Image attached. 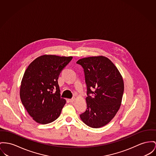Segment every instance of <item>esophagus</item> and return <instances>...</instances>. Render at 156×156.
I'll return each instance as SVG.
<instances>
[{
    "label": "esophagus",
    "mask_w": 156,
    "mask_h": 156,
    "mask_svg": "<svg viewBox=\"0 0 156 156\" xmlns=\"http://www.w3.org/2000/svg\"><path fill=\"white\" fill-rule=\"evenodd\" d=\"M75 100H76V98H72V99H69L70 102H74Z\"/></svg>",
    "instance_id": "obj_1"
}]
</instances>
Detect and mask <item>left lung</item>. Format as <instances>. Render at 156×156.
<instances>
[{"mask_svg": "<svg viewBox=\"0 0 156 156\" xmlns=\"http://www.w3.org/2000/svg\"><path fill=\"white\" fill-rule=\"evenodd\" d=\"M77 63L84 69L88 96L86 111L80 118L90 127H102L120 108L124 90L122 77L114 64L103 55L83 58Z\"/></svg>", "mask_w": 156, "mask_h": 156, "instance_id": "8db88e82", "label": "left lung"}]
</instances>
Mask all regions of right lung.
Here are the masks:
<instances>
[{
    "label": "right lung",
    "mask_w": 156,
    "mask_h": 156,
    "mask_svg": "<svg viewBox=\"0 0 156 156\" xmlns=\"http://www.w3.org/2000/svg\"><path fill=\"white\" fill-rule=\"evenodd\" d=\"M72 58L45 54L35 58L26 69L21 81L20 98L36 122L51 123L61 114L66 100L60 98L58 79Z\"/></svg>",
    "instance_id": "obj_1"
}]
</instances>
